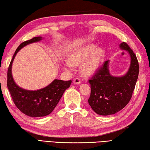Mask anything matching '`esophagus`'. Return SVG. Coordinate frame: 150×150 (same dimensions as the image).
I'll use <instances>...</instances> for the list:
<instances>
[{
  "mask_svg": "<svg viewBox=\"0 0 150 150\" xmlns=\"http://www.w3.org/2000/svg\"><path fill=\"white\" fill-rule=\"evenodd\" d=\"M73 83L76 85H79L81 83V81L79 80V78H75L74 79V81H73Z\"/></svg>",
  "mask_w": 150,
  "mask_h": 150,
  "instance_id": "1",
  "label": "esophagus"
}]
</instances>
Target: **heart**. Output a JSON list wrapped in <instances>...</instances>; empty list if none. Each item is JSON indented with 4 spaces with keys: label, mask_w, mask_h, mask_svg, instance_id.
<instances>
[{
    "label": "heart",
    "mask_w": 150,
    "mask_h": 150,
    "mask_svg": "<svg viewBox=\"0 0 150 150\" xmlns=\"http://www.w3.org/2000/svg\"><path fill=\"white\" fill-rule=\"evenodd\" d=\"M105 57L102 48H97L95 45H85L72 52L69 61L64 63V68L67 71H71L73 66L81 67V73L83 76L89 77L94 75L102 67Z\"/></svg>",
    "instance_id": "1"
}]
</instances>
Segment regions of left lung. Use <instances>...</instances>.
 Instances as JSON below:
<instances>
[{"instance_id":"1","label":"left lung","mask_w":150,"mask_h":150,"mask_svg":"<svg viewBox=\"0 0 150 150\" xmlns=\"http://www.w3.org/2000/svg\"><path fill=\"white\" fill-rule=\"evenodd\" d=\"M119 47L127 51L130 56V65L126 74L121 76L111 75L108 60L88 80L91 95L88 102L98 115H113L125 108L131 98L138 79L139 66L136 55L126 42H122Z\"/></svg>"}]
</instances>
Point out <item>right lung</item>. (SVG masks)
<instances>
[{"instance_id": "add662e5", "label": "right lung", "mask_w": 150, "mask_h": 150, "mask_svg": "<svg viewBox=\"0 0 150 150\" xmlns=\"http://www.w3.org/2000/svg\"><path fill=\"white\" fill-rule=\"evenodd\" d=\"M42 39V37H35L22 42L15 50L8 70L7 86L15 105L24 114L31 117H42L50 115L72 82L71 80L56 79L47 87L35 91L24 89L15 83L11 72L15 56L24 47Z\"/></svg>"}]
</instances>
